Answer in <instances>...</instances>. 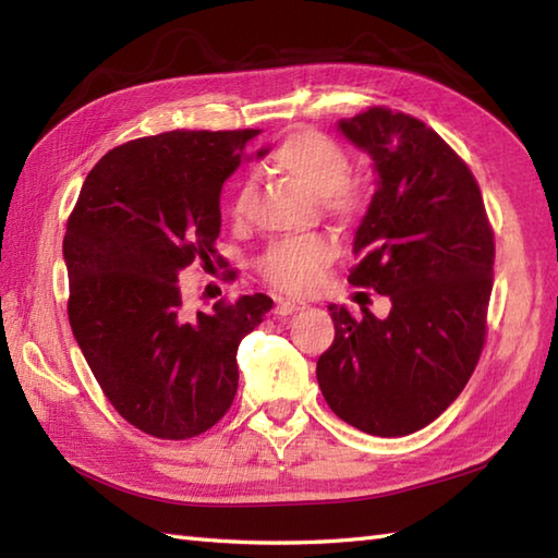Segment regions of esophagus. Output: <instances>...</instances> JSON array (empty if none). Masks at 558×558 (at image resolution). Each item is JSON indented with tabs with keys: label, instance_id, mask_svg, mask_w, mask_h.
I'll list each match as a JSON object with an SVG mask.
<instances>
[{
	"label": "esophagus",
	"instance_id": "34e87169",
	"mask_svg": "<svg viewBox=\"0 0 558 558\" xmlns=\"http://www.w3.org/2000/svg\"><path fill=\"white\" fill-rule=\"evenodd\" d=\"M304 306V302L302 300H286V298H280V300H276V314H280V316H288V314H294V312H300Z\"/></svg>",
	"mask_w": 558,
	"mask_h": 558
}]
</instances>
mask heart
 Wrapping results in <instances>:
<instances>
[{"mask_svg": "<svg viewBox=\"0 0 558 558\" xmlns=\"http://www.w3.org/2000/svg\"><path fill=\"white\" fill-rule=\"evenodd\" d=\"M268 162L272 170L290 177L292 182L310 189L314 196H324V204L333 213H354L362 206V192L354 186L350 174V158L345 148L312 129H302L286 136L270 150ZM254 182L244 180L236 189L232 213L244 216ZM338 256V242L330 234H302L280 240L260 258V276L268 286L286 292H306L322 282L326 268Z\"/></svg>", "mask_w": 558, "mask_h": 558, "instance_id": "obj_1", "label": "heart"}]
</instances>
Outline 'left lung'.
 Returning <instances> with one entry per match:
<instances>
[{"instance_id":"8db88e82","label":"left lung","mask_w":558,"mask_h":558,"mask_svg":"<svg viewBox=\"0 0 558 558\" xmlns=\"http://www.w3.org/2000/svg\"><path fill=\"white\" fill-rule=\"evenodd\" d=\"M338 129L372 156L378 189L354 236L350 282L390 298V314L328 304L336 338L316 362L342 422L408 436L453 402L487 340L494 230L475 174L432 126L369 108Z\"/></svg>"}]
</instances>
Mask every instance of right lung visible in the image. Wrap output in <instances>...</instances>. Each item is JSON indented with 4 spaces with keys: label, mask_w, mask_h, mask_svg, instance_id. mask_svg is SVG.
<instances>
[{
    "label": "right lung",
    "mask_w": 558,
    "mask_h": 558,
    "mask_svg": "<svg viewBox=\"0 0 558 558\" xmlns=\"http://www.w3.org/2000/svg\"><path fill=\"white\" fill-rule=\"evenodd\" d=\"M254 136L177 129L126 141L88 172L66 220L74 338L112 408L165 441L222 420L240 381L236 348L272 306L256 292L194 312L180 290L186 266L222 264L220 189Z\"/></svg>",
    "instance_id": "right-lung-1"
}]
</instances>
